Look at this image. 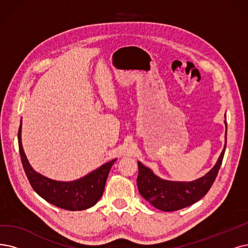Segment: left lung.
Returning <instances> with one entry per match:
<instances>
[{"mask_svg":"<svg viewBox=\"0 0 248 248\" xmlns=\"http://www.w3.org/2000/svg\"><path fill=\"white\" fill-rule=\"evenodd\" d=\"M224 123L226 126V132L223 151L219 158H217L216 165L204 176L199 178V179L189 182L162 179V178L156 176L150 168L145 167L140 162H137V187L138 191H140L143 199L153 206L164 212H174L184 209V207L189 206L202 199L212 187L223 162L227 145L226 120Z\"/></svg>","mask_w":248,"mask_h":248,"instance_id":"8db88e82","label":"left lung"}]
</instances>
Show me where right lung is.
I'll return each mask as SVG.
<instances>
[{
    "label": "right lung",
    "instance_id": "right-lung-1",
    "mask_svg": "<svg viewBox=\"0 0 248 248\" xmlns=\"http://www.w3.org/2000/svg\"><path fill=\"white\" fill-rule=\"evenodd\" d=\"M22 119L18 131V144L23 169L33 190L47 202L68 211H83L93 206L101 199L107 178L117 158L105 163L97 169L73 181H57L36 172L29 164L24 153L21 130Z\"/></svg>",
    "mask_w": 248,
    "mask_h": 248
}]
</instances>
